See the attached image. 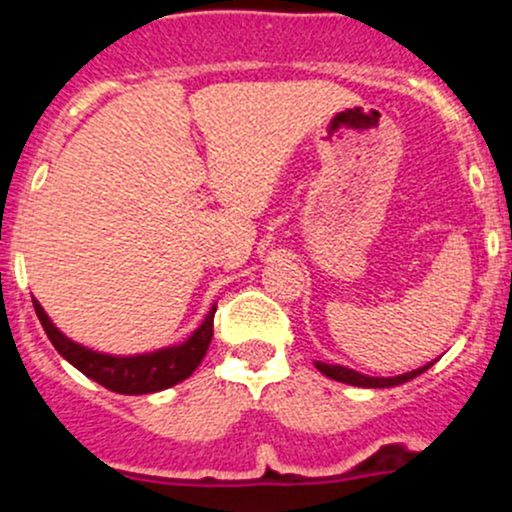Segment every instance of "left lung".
Listing matches in <instances>:
<instances>
[{
    "instance_id": "8db88e82",
    "label": "left lung",
    "mask_w": 512,
    "mask_h": 512,
    "mask_svg": "<svg viewBox=\"0 0 512 512\" xmlns=\"http://www.w3.org/2000/svg\"><path fill=\"white\" fill-rule=\"evenodd\" d=\"M314 366H317L324 376H329V379H334V381H342V384L361 386V389H389V386H399V384H404V381L416 379L418 374H423L426 369H431L433 361L431 364L418 366V369L406 371V374H399V376H369V374H361V371L349 369V366L324 364V361H314Z\"/></svg>"
}]
</instances>
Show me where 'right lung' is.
<instances>
[{"instance_id": "right-lung-1", "label": "right lung", "mask_w": 512, "mask_h": 512, "mask_svg": "<svg viewBox=\"0 0 512 512\" xmlns=\"http://www.w3.org/2000/svg\"><path fill=\"white\" fill-rule=\"evenodd\" d=\"M32 302L36 317H39L41 327H44L46 337L54 344L56 352L64 356L71 366H76L81 374L94 379L96 384L106 386L108 391H116V394H156V391L180 384V381L188 379L198 369L205 352H208L210 339H213L215 304L205 314L203 324L183 344H173V347L156 349V352L131 356L103 354L94 352V349L84 347V344L74 342L64 332H59V327L51 322L44 307L34 297Z\"/></svg>"}]
</instances>
